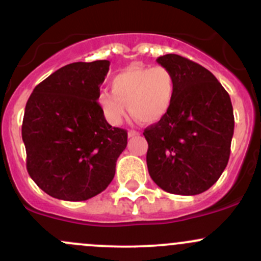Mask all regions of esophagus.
<instances>
[{
    "instance_id": "obj_1",
    "label": "esophagus",
    "mask_w": 261,
    "mask_h": 261,
    "mask_svg": "<svg viewBox=\"0 0 261 261\" xmlns=\"http://www.w3.org/2000/svg\"><path fill=\"white\" fill-rule=\"evenodd\" d=\"M138 132L137 130H128V137H129V138H132V137H134V136H138Z\"/></svg>"
}]
</instances>
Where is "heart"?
I'll return each mask as SVG.
<instances>
[{"label": "heart", "instance_id": "1", "mask_svg": "<svg viewBox=\"0 0 261 261\" xmlns=\"http://www.w3.org/2000/svg\"><path fill=\"white\" fill-rule=\"evenodd\" d=\"M175 77L163 66L132 64L112 80V92L102 91L97 102L106 119L118 125L129 107L143 123H155L168 114L175 98Z\"/></svg>", "mask_w": 261, "mask_h": 261}]
</instances>
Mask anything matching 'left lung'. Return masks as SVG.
I'll use <instances>...</instances> for the list:
<instances>
[{
	"label": "left lung",
	"instance_id": "1",
	"mask_svg": "<svg viewBox=\"0 0 261 261\" xmlns=\"http://www.w3.org/2000/svg\"><path fill=\"white\" fill-rule=\"evenodd\" d=\"M156 62L173 72L176 89L167 116L143 133L148 172L165 192L200 194L228 164L234 134L230 97L212 72L188 58L170 53Z\"/></svg>",
	"mask_w": 261,
	"mask_h": 261
}]
</instances>
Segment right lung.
<instances>
[{"label": "right lung", "mask_w": 261, "mask_h": 261, "mask_svg": "<svg viewBox=\"0 0 261 261\" xmlns=\"http://www.w3.org/2000/svg\"><path fill=\"white\" fill-rule=\"evenodd\" d=\"M111 62H75L33 89L22 123L27 170L53 198L81 201L109 186L127 147V130L112 127L97 102Z\"/></svg>", "instance_id": "obj_1"}]
</instances>
